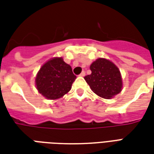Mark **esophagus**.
Returning <instances> with one entry per match:
<instances>
[{"label":"esophagus","instance_id":"obj_1","mask_svg":"<svg viewBox=\"0 0 154 154\" xmlns=\"http://www.w3.org/2000/svg\"><path fill=\"white\" fill-rule=\"evenodd\" d=\"M85 75H86V72H85V71H82V72H81V74L79 75V76H80V77H84Z\"/></svg>","mask_w":154,"mask_h":154}]
</instances>
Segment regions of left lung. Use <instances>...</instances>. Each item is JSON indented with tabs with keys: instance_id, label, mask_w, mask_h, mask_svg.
<instances>
[{
	"instance_id": "8db88e82",
	"label": "left lung",
	"mask_w": 154,
	"mask_h": 154,
	"mask_svg": "<svg viewBox=\"0 0 154 154\" xmlns=\"http://www.w3.org/2000/svg\"><path fill=\"white\" fill-rule=\"evenodd\" d=\"M91 74L84 77L94 93L110 99L121 91L122 79L116 65L105 58H98L90 67Z\"/></svg>"
}]
</instances>
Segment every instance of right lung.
<instances>
[{"label": "right lung", "mask_w": 154, "mask_h": 154, "mask_svg": "<svg viewBox=\"0 0 154 154\" xmlns=\"http://www.w3.org/2000/svg\"><path fill=\"white\" fill-rule=\"evenodd\" d=\"M77 77L70 65L62 57H55L44 63L35 78L38 92L49 100H56L67 93Z\"/></svg>", "instance_id": "add662e5"}]
</instances>
